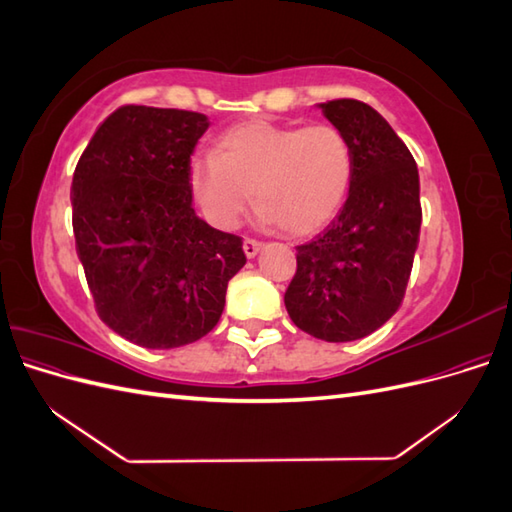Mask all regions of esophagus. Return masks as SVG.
I'll return each mask as SVG.
<instances>
[{
  "mask_svg": "<svg viewBox=\"0 0 512 512\" xmlns=\"http://www.w3.org/2000/svg\"><path fill=\"white\" fill-rule=\"evenodd\" d=\"M260 250H262V243L260 241H254V239H245L243 241V252H245L247 258H254Z\"/></svg>",
  "mask_w": 512,
  "mask_h": 512,
  "instance_id": "34e87169",
  "label": "esophagus"
}]
</instances>
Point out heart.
Wrapping results in <instances>:
<instances>
[{
	"label": "heart",
	"instance_id": "heart-1",
	"mask_svg": "<svg viewBox=\"0 0 512 512\" xmlns=\"http://www.w3.org/2000/svg\"><path fill=\"white\" fill-rule=\"evenodd\" d=\"M215 151L192 158L190 185L224 230L239 224L254 194L260 224L312 237L335 220L350 192L352 151L331 123L241 121L218 136Z\"/></svg>",
	"mask_w": 512,
	"mask_h": 512
}]
</instances>
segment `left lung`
I'll return each mask as SVG.
<instances>
[{
	"label": "left lung",
	"instance_id": "1",
	"mask_svg": "<svg viewBox=\"0 0 512 512\" xmlns=\"http://www.w3.org/2000/svg\"><path fill=\"white\" fill-rule=\"evenodd\" d=\"M318 108L346 136L352 181L331 226L297 247L284 303L301 331L354 342L404 301L423 220L421 185L412 153L369 104L344 98Z\"/></svg>",
	"mask_w": 512,
	"mask_h": 512
}]
</instances>
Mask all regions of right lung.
I'll list each match as a JSON object with an SVG mask.
<instances>
[{"label": "right lung", "mask_w": 512, "mask_h": 512, "mask_svg": "<svg viewBox=\"0 0 512 512\" xmlns=\"http://www.w3.org/2000/svg\"><path fill=\"white\" fill-rule=\"evenodd\" d=\"M203 113L121 106L76 164L72 228L98 316L128 342L168 350L218 324L243 243L192 207L190 156Z\"/></svg>", "instance_id": "right-lung-1"}]
</instances>
